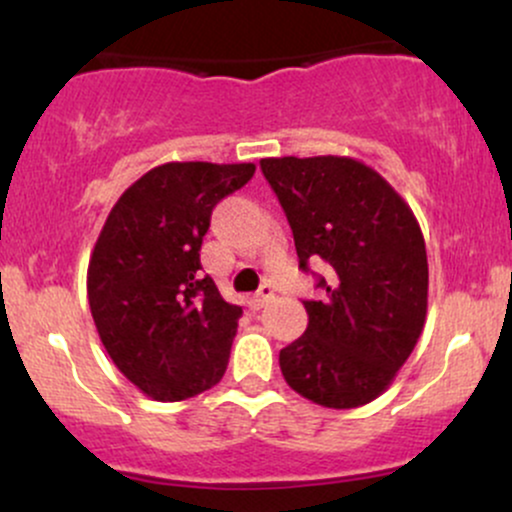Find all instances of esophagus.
Wrapping results in <instances>:
<instances>
[{
  "instance_id": "obj_1",
  "label": "esophagus",
  "mask_w": 512,
  "mask_h": 512,
  "mask_svg": "<svg viewBox=\"0 0 512 512\" xmlns=\"http://www.w3.org/2000/svg\"><path fill=\"white\" fill-rule=\"evenodd\" d=\"M272 298H274V286L264 284V286H260V291L252 296V305H255V308H262V305H267Z\"/></svg>"
}]
</instances>
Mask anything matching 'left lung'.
<instances>
[{"label": "left lung", "mask_w": 512, "mask_h": 512, "mask_svg": "<svg viewBox=\"0 0 512 512\" xmlns=\"http://www.w3.org/2000/svg\"><path fill=\"white\" fill-rule=\"evenodd\" d=\"M293 231L298 262L330 264L320 301H303L308 330L281 349L284 380L330 409L373 402L395 380L428 308L419 221L378 170L349 156L262 158Z\"/></svg>", "instance_id": "1"}]
</instances>
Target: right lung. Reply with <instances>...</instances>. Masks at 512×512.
<instances>
[{
  "label": "right lung",
  "instance_id": "right-lung-1",
  "mask_svg": "<svg viewBox=\"0 0 512 512\" xmlns=\"http://www.w3.org/2000/svg\"><path fill=\"white\" fill-rule=\"evenodd\" d=\"M255 163H163L110 209L86 276L98 337L132 385L180 402L223 378L240 305L223 301L199 250L211 211Z\"/></svg>",
  "mask_w": 512,
  "mask_h": 512
}]
</instances>
